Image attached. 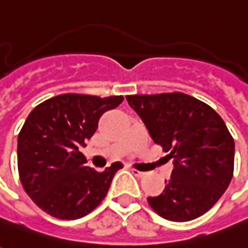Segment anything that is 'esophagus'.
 I'll return each mask as SVG.
<instances>
[{
	"label": "esophagus",
	"instance_id": "esophagus-1",
	"mask_svg": "<svg viewBox=\"0 0 248 248\" xmlns=\"http://www.w3.org/2000/svg\"><path fill=\"white\" fill-rule=\"evenodd\" d=\"M130 170H131V173H133L134 176H137V177H143V174H145V173H143V172H141V170H138V169H134V168H131Z\"/></svg>",
	"mask_w": 248,
	"mask_h": 248
}]
</instances>
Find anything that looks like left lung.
I'll list each match as a JSON object with an SVG mask.
<instances>
[{
    "mask_svg": "<svg viewBox=\"0 0 248 248\" xmlns=\"http://www.w3.org/2000/svg\"><path fill=\"white\" fill-rule=\"evenodd\" d=\"M130 107L173 160L165 189L148 197L166 220L189 221L211 209L233 174L235 143L224 121L202 100L183 93L129 95Z\"/></svg>",
    "mask_w": 248,
    "mask_h": 248,
    "instance_id": "left-lung-1",
    "label": "left lung"
}]
</instances>
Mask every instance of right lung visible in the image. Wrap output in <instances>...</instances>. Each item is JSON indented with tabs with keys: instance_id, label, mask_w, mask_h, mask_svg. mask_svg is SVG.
<instances>
[{
	"instance_id": "add662e5",
	"label": "right lung",
	"mask_w": 248,
	"mask_h": 248,
	"mask_svg": "<svg viewBox=\"0 0 248 248\" xmlns=\"http://www.w3.org/2000/svg\"><path fill=\"white\" fill-rule=\"evenodd\" d=\"M122 95L62 94L40 103L18 134L17 164L24 189L44 212L74 220L88 215L106 197L114 162L103 172L86 166L80 148L94 136L103 112L118 107Z\"/></svg>"
}]
</instances>
